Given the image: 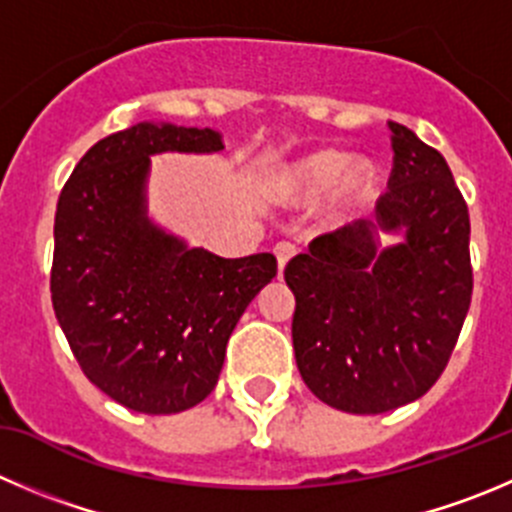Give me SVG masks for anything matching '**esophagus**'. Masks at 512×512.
Wrapping results in <instances>:
<instances>
[{"label":"esophagus","mask_w":512,"mask_h":512,"mask_svg":"<svg viewBox=\"0 0 512 512\" xmlns=\"http://www.w3.org/2000/svg\"><path fill=\"white\" fill-rule=\"evenodd\" d=\"M274 253H276V261H279V276H281L284 274L286 264L296 256V246L291 241H279L274 246Z\"/></svg>","instance_id":"obj_1"}]
</instances>
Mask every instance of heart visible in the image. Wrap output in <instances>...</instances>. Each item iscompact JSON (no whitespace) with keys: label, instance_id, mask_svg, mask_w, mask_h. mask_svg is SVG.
<instances>
[{"label":"heart","instance_id":"1","mask_svg":"<svg viewBox=\"0 0 512 512\" xmlns=\"http://www.w3.org/2000/svg\"><path fill=\"white\" fill-rule=\"evenodd\" d=\"M377 173L369 163H349L342 150H314L274 173L269 191L276 201L306 203L324 193V213L339 223L362 211L374 198Z\"/></svg>","mask_w":512,"mask_h":512}]
</instances>
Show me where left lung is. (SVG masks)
I'll return each mask as SVG.
<instances>
[{"label": "left lung", "mask_w": 512, "mask_h": 512, "mask_svg": "<svg viewBox=\"0 0 512 512\" xmlns=\"http://www.w3.org/2000/svg\"><path fill=\"white\" fill-rule=\"evenodd\" d=\"M392 130L377 223L316 236L289 261L291 339L306 387L334 410L379 415L420 399L445 372L472 296L470 216L445 158ZM406 231L378 248L376 231Z\"/></svg>", "instance_id": "left-lung-1"}]
</instances>
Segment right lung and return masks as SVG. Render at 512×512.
Wrapping results in <instances>:
<instances>
[{"label":"right lung","instance_id":"add662e5","mask_svg":"<svg viewBox=\"0 0 512 512\" xmlns=\"http://www.w3.org/2000/svg\"><path fill=\"white\" fill-rule=\"evenodd\" d=\"M221 133L138 123L97 140L57 201L52 306L85 377L123 407L173 415L213 392L274 253L221 259L148 218L150 155L218 153Z\"/></svg>","mask_w":512,"mask_h":512}]
</instances>
